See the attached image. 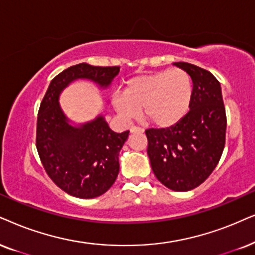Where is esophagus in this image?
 <instances>
[{"mask_svg":"<svg viewBox=\"0 0 255 255\" xmlns=\"http://www.w3.org/2000/svg\"><path fill=\"white\" fill-rule=\"evenodd\" d=\"M130 133H135V131H144L143 128H140V127H135V126H133V127H130Z\"/></svg>","mask_w":255,"mask_h":255,"instance_id":"esophagus-1","label":"esophagus"}]
</instances>
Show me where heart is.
I'll use <instances>...</instances> for the list:
<instances>
[{"instance_id":"obj_1","label":"heart","mask_w":255,"mask_h":255,"mask_svg":"<svg viewBox=\"0 0 255 255\" xmlns=\"http://www.w3.org/2000/svg\"><path fill=\"white\" fill-rule=\"evenodd\" d=\"M192 95L188 74L181 69L163 70L130 79L125 93L118 92L113 96V106L126 121L136 119L143 108L148 120L169 127L187 114Z\"/></svg>"}]
</instances>
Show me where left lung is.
<instances>
[{
  "instance_id": "8db88e82",
  "label": "left lung",
  "mask_w": 255,
  "mask_h": 255,
  "mask_svg": "<svg viewBox=\"0 0 255 255\" xmlns=\"http://www.w3.org/2000/svg\"><path fill=\"white\" fill-rule=\"evenodd\" d=\"M191 76L189 112L169 128L146 130L148 156L157 180L175 192H187L211 175L226 140V112L220 82L195 64L175 62Z\"/></svg>"
}]
</instances>
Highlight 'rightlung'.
Returning <instances> with one entry per match:
<instances>
[{
	"label": "right lung",
	"instance_id": "add662e5",
	"mask_svg": "<svg viewBox=\"0 0 255 255\" xmlns=\"http://www.w3.org/2000/svg\"><path fill=\"white\" fill-rule=\"evenodd\" d=\"M120 67L80 63L51 80L37 117L36 148L49 178L68 194L93 199L108 191L118 178L119 153L129 130L113 131L104 115L73 124L60 106V95L76 80H88L107 89Z\"/></svg>",
	"mask_w": 255,
	"mask_h": 255
}]
</instances>
